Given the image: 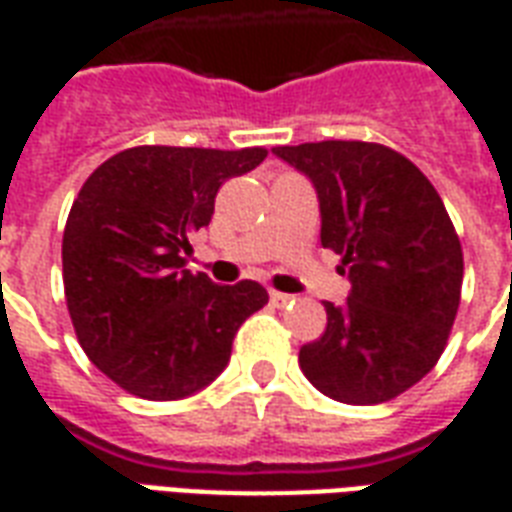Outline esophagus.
Wrapping results in <instances>:
<instances>
[{"label":"esophagus","mask_w":512,"mask_h":512,"mask_svg":"<svg viewBox=\"0 0 512 512\" xmlns=\"http://www.w3.org/2000/svg\"><path fill=\"white\" fill-rule=\"evenodd\" d=\"M268 298H271V304L274 306H287L290 301H293V295L279 293V290H271V293H268Z\"/></svg>","instance_id":"34e87169"}]
</instances>
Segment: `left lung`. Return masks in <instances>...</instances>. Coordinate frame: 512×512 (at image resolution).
<instances>
[{"mask_svg": "<svg viewBox=\"0 0 512 512\" xmlns=\"http://www.w3.org/2000/svg\"><path fill=\"white\" fill-rule=\"evenodd\" d=\"M312 181L320 241L342 255L347 304L298 352L306 380L344 404L396 399L434 369L456 320L464 255L442 198L399 151L363 140L276 146Z\"/></svg>", "mask_w": 512, "mask_h": 512, "instance_id": "8db88e82", "label": "left lung"}]
</instances>
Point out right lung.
<instances>
[{
  "mask_svg": "<svg viewBox=\"0 0 512 512\" xmlns=\"http://www.w3.org/2000/svg\"><path fill=\"white\" fill-rule=\"evenodd\" d=\"M266 157L260 146H135L78 192L62 238L67 309L89 361L132 396L173 401L206 388L241 323L268 304L257 282L214 285L187 268L219 187Z\"/></svg>",
  "mask_w": 512,
  "mask_h": 512,
  "instance_id": "obj_1",
  "label": "right lung"
}]
</instances>
